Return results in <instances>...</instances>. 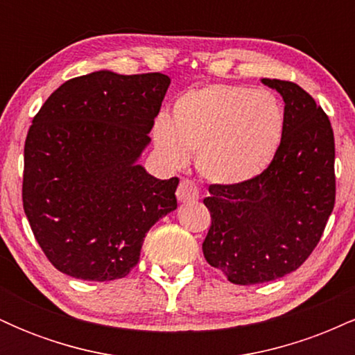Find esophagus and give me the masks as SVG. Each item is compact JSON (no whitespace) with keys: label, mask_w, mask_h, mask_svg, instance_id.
Here are the masks:
<instances>
[{"label":"esophagus","mask_w":355,"mask_h":355,"mask_svg":"<svg viewBox=\"0 0 355 355\" xmlns=\"http://www.w3.org/2000/svg\"><path fill=\"white\" fill-rule=\"evenodd\" d=\"M177 198L180 202H195L198 200V189L191 180H182L177 189Z\"/></svg>","instance_id":"esophagus-1"}]
</instances>
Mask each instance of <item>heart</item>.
Masks as SVG:
<instances>
[{
  "label": "heart",
  "instance_id": "heart-1",
  "mask_svg": "<svg viewBox=\"0 0 355 355\" xmlns=\"http://www.w3.org/2000/svg\"><path fill=\"white\" fill-rule=\"evenodd\" d=\"M285 115L267 89L209 85L175 101L172 116L155 121L153 140L170 166L182 168L190 153L210 182L235 185L259 177L282 144Z\"/></svg>",
  "mask_w": 355,
  "mask_h": 355
}]
</instances>
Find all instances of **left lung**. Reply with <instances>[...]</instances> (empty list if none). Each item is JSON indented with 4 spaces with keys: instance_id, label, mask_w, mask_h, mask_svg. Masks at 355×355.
<instances>
[{
    "instance_id": "obj_1",
    "label": "left lung",
    "mask_w": 355,
    "mask_h": 355,
    "mask_svg": "<svg viewBox=\"0 0 355 355\" xmlns=\"http://www.w3.org/2000/svg\"><path fill=\"white\" fill-rule=\"evenodd\" d=\"M284 98L285 126L274 160L259 177L210 185L211 225L203 255L232 284L270 282L299 268L324 234L336 203L331 120L292 81L262 80Z\"/></svg>"
}]
</instances>
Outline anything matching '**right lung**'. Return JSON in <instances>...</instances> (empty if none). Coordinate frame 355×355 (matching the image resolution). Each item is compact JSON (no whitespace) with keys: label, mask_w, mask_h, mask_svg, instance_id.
Masks as SVG:
<instances>
[{"label":"right lung","mask_w":355,"mask_h":355,"mask_svg":"<svg viewBox=\"0 0 355 355\" xmlns=\"http://www.w3.org/2000/svg\"><path fill=\"white\" fill-rule=\"evenodd\" d=\"M168 87L162 73L101 70L64 81L35 115L23 209L63 274L93 282L128 275L146 232L177 209L178 178L158 180L137 164Z\"/></svg>","instance_id":"obj_1"}]
</instances>
